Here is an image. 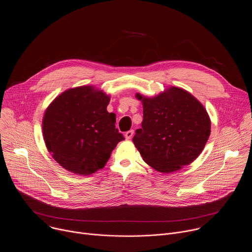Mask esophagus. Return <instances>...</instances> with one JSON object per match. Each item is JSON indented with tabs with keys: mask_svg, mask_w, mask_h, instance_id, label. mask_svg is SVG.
<instances>
[{
	"mask_svg": "<svg viewBox=\"0 0 252 252\" xmlns=\"http://www.w3.org/2000/svg\"><path fill=\"white\" fill-rule=\"evenodd\" d=\"M133 133H134V130H133V129H130V130H128V131H126V132L125 133V137H126V139H130V138L133 136Z\"/></svg>",
	"mask_w": 252,
	"mask_h": 252,
	"instance_id": "34e87169",
	"label": "esophagus"
}]
</instances>
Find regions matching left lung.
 I'll return each instance as SVG.
<instances>
[{
    "label": "left lung",
    "instance_id": "8db88e82",
    "mask_svg": "<svg viewBox=\"0 0 252 252\" xmlns=\"http://www.w3.org/2000/svg\"><path fill=\"white\" fill-rule=\"evenodd\" d=\"M136 98L142 102L143 121L132 141L142 159L161 173H171L192 163L211 133V121L204 106L178 87L153 98L140 94Z\"/></svg>",
    "mask_w": 252,
    "mask_h": 252
}]
</instances>
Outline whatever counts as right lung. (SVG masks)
<instances>
[{
    "label": "right lung",
    "instance_id": "1",
    "mask_svg": "<svg viewBox=\"0 0 252 252\" xmlns=\"http://www.w3.org/2000/svg\"><path fill=\"white\" fill-rule=\"evenodd\" d=\"M110 96L93 86L69 89L48 106L42 120L43 139L52 157L66 170L91 175L104 168L125 137L116 128Z\"/></svg>",
    "mask_w": 252,
    "mask_h": 252
}]
</instances>
